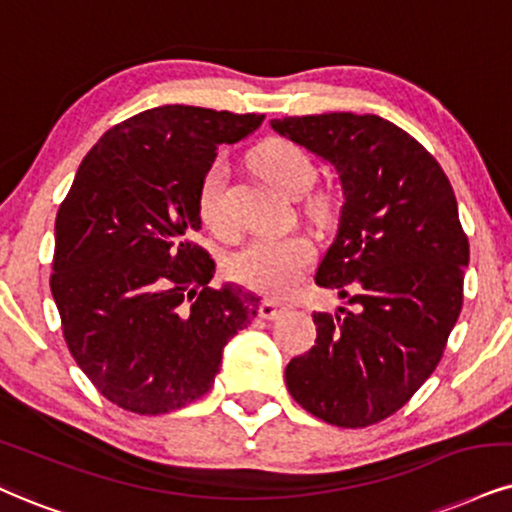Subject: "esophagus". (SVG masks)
<instances>
[{"label": "esophagus", "instance_id": "34e87169", "mask_svg": "<svg viewBox=\"0 0 512 512\" xmlns=\"http://www.w3.org/2000/svg\"><path fill=\"white\" fill-rule=\"evenodd\" d=\"M282 311H285V306L277 304V301L266 299V301H261V308H258V315H261L263 320H275L277 315H280Z\"/></svg>", "mask_w": 512, "mask_h": 512}]
</instances>
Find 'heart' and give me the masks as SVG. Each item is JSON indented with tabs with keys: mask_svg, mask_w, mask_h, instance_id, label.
Returning <instances> with one entry per match:
<instances>
[{
	"mask_svg": "<svg viewBox=\"0 0 512 512\" xmlns=\"http://www.w3.org/2000/svg\"><path fill=\"white\" fill-rule=\"evenodd\" d=\"M251 166L263 180L282 189L285 194H304L315 180V166L311 156L299 144L270 137L251 151ZM227 166L223 161H213L204 170L199 182L197 206L199 218L213 235L227 237L232 232L230 218L225 211ZM332 201L327 194H315L308 201V213L323 218L330 213ZM315 261V244L311 237L301 232L289 235H261L246 242L242 249L225 261V273L232 282L261 294H287L299 285Z\"/></svg>",
	"mask_w": 512,
	"mask_h": 512,
	"instance_id": "1",
	"label": "heart"
}]
</instances>
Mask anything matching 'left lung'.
I'll use <instances>...</instances> for the list:
<instances>
[{
    "mask_svg": "<svg viewBox=\"0 0 512 512\" xmlns=\"http://www.w3.org/2000/svg\"><path fill=\"white\" fill-rule=\"evenodd\" d=\"M280 135L337 168L339 232L315 285L344 299L313 313L315 346L289 361V394L337 427L375 425L437 370L463 308L470 244L437 159L380 116L275 118Z\"/></svg>",
    "mask_w": 512,
    "mask_h": 512,
    "instance_id": "left-lung-1",
    "label": "left lung"
}]
</instances>
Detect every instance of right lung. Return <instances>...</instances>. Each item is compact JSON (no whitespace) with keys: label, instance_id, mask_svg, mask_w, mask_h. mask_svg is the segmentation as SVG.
Here are the masks:
<instances>
[{"label":"right lung","instance_id":"right-lung-1","mask_svg":"<svg viewBox=\"0 0 512 512\" xmlns=\"http://www.w3.org/2000/svg\"><path fill=\"white\" fill-rule=\"evenodd\" d=\"M261 113L159 106L113 125L90 149L56 213L52 287L68 351L99 394L137 415L201 399L223 346L258 299L208 287L197 194L218 144Z\"/></svg>","mask_w":512,"mask_h":512}]
</instances>
